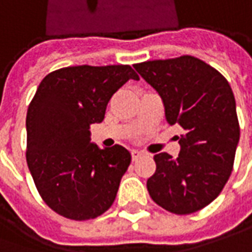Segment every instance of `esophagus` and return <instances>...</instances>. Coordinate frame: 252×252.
Returning a JSON list of instances; mask_svg holds the SVG:
<instances>
[{
	"instance_id": "obj_1",
	"label": "esophagus",
	"mask_w": 252,
	"mask_h": 252,
	"mask_svg": "<svg viewBox=\"0 0 252 252\" xmlns=\"http://www.w3.org/2000/svg\"><path fill=\"white\" fill-rule=\"evenodd\" d=\"M131 156H132L133 161H136L138 158L142 157V152H139V150H132V152H131Z\"/></svg>"
}]
</instances>
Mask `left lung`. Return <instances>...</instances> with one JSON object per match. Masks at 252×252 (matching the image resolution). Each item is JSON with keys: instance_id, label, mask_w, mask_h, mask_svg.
Returning <instances> with one entry per match:
<instances>
[{"instance_id": "obj_1", "label": "left lung", "mask_w": 252, "mask_h": 252, "mask_svg": "<svg viewBox=\"0 0 252 252\" xmlns=\"http://www.w3.org/2000/svg\"><path fill=\"white\" fill-rule=\"evenodd\" d=\"M133 67L160 95L169 126L185 129L176 158L155 156L149 194L172 214L198 211L220 196L233 169L240 139L233 91L218 70L189 55Z\"/></svg>"}]
</instances>
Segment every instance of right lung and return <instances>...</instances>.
Listing matches in <instances>:
<instances>
[{
    "label": "right lung",
    "mask_w": 252,
    "mask_h": 252,
    "mask_svg": "<svg viewBox=\"0 0 252 252\" xmlns=\"http://www.w3.org/2000/svg\"><path fill=\"white\" fill-rule=\"evenodd\" d=\"M139 76L128 64L71 66L49 73L27 109V165L42 200L59 215L94 220L107 211L131 164L126 148L99 149L90 126L109 100Z\"/></svg>",
    "instance_id": "1"
}]
</instances>
